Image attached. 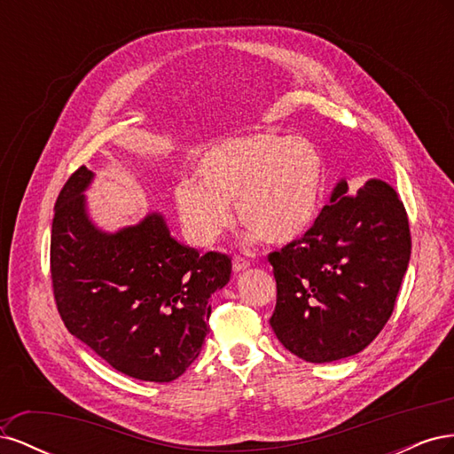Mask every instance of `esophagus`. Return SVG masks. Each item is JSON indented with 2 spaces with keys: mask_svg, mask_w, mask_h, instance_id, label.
Returning a JSON list of instances; mask_svg holds the SVG:
<instances>
[{
  "mask_svg": "<svg viewBox=\"0 0 454 454\" xmlns=\"http://www.w3.org/2000/svg\"><path fill=\"white\" fill-rule=\"evenodd\" d=\"M232 269H235V272H242L246 269H250V261L240 257V255H235L232 257Z\"/></svg>",
  "mask_w": 454,
  "mask_h": 454,
  "instance_id": "esophagus-1",
  "label": "esophagus"
}]
</instances>
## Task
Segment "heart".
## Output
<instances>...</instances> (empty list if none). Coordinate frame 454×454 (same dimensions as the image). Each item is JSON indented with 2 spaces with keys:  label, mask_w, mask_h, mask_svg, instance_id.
<instances>
[{
  "label": "heart",
  "mask_w": 454,
  "mask_h": 454,
  "mask_svg": "<svg viewBox=\"0 0 454 454\" xmlns=\"http://www.w3.org/2000/svg\"><path fill=\"white\" fill-rule=\"evenodd\" d=\"M322 157L310 142L254 134L208 151L195 184L174 189V204L189 240L210 246L232 222L229 206L252 240L287 244L305 235L320 212Z\"/></svg>",
  "instance_id": "heart-1"
}]
</instances>
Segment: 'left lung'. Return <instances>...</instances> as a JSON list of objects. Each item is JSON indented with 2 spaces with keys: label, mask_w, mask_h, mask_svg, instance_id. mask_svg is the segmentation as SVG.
Masks as SVG:
<instances>
[{
  "label": "left lung",
  "mask_w": 454,
  "mask_h": 454,
  "mask_svg": "<svg viewBox=\"0 0 454 454\" xmlns=\"http://www.w3.org/2000/svg\"><path fill=\"white\" fill-rule=\"evenodd\" d=\"M409 257V219L395 191L369 180L348 195L340 180L305 235L269 254L272 332L312 364L362 352L392 316Z\"/></svg>",
  "instance_id": "1"
}]
</instances>
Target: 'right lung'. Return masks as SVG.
Returning <instances> with one entry per match:
<instances>
[{
  "mask_svg": "<svg viewBox=\"0 0 454 454\" xmlns=\"http://www.w3.org/2000/svg\"><path fill=\"white\" fill-rule=\"evenodd\" d=\"M92 177L77 168L54 204L51 278L62 322L121 373L170 382L199 358L231 259L177 242L155 212L117 232L98 229L83 195Z\"/></svg>",
  "mask_w": 454,
  "mask_h": 454,
  "instance_id": "right-lung-1",
  "label": "right lung"
}]
</instances>
